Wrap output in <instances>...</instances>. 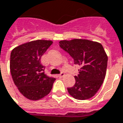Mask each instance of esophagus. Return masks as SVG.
Segmentation results:
<instances>
[{"label": "esophagus", "instance_id": "34e87169", "mask_svg": "<svg viewBox=\"0 0 123 123\" xmlns=\"http://www.w3.org/2000/svg\"><path fill=\"white\" fill-rule=\"evenodd\" d=\"M64 76H65V73H61L58 75V77L61 78V77H63Z\"/></svg>", "mask_w": 123, "mask_h": 123}]
</instances>
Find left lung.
<instances>
[{
    "instance_id": "obj_1",
    "label": "left lung",
    "mask_w": 123,
    "mask_h": 123,
    "mask_svg": "<svg viewBox=\"0 0 123 123\" xmlns=\"http://www.w3.org/2000/svg\"><path fill=\"white\" fill-rule=\"evenodd\" d=\"M59 46L80 66L79 74L75 76V83L67 88L69 94L77 100L90 99L102 85L107 68L108 56L102 45L83 39L61 40Z\"/></svg>"
}]
</instances>
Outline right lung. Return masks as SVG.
<instances>
[{
	"label": "right lung",
	"instance_id": "1",
	"mask_svg": "<svg viewBox=\"0 0 123 123\" xmlns=\"http://www.w3.org/2000/svg\"><path fill=\"white\" fill-rule=\"evenodd\" d=\"M52 44L37 40L15 48L11 53L10 71L14 83L21 93L31 100H38L50 92L55 78L44 73L42 56Z\"/></svg>",
	"mask_w": 123,
	"mask_h": 123
}]
</instances>
